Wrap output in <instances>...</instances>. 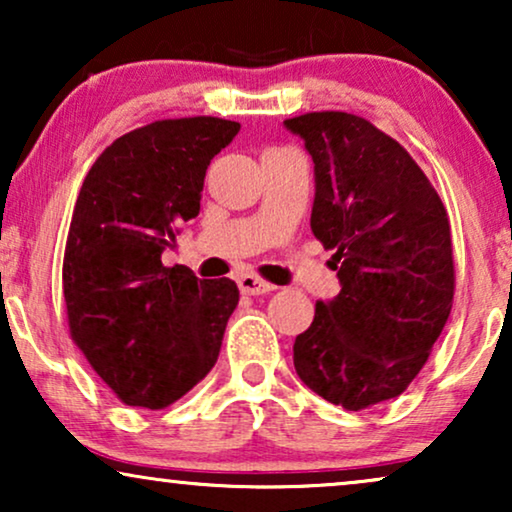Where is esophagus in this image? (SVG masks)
Wrapping results in <instances>:
<instances>
[{
  "mask_svg": "<svg viewBox=\"0 0 512 512\" xmlns=\"http://www.w3.org/2000/svg\"><path fill=\"white\" fill-rule=\"evenodd\" d=\"M237 286H240V291L244 293V296H263V293L275 291V286L263 282V279L256 275H242L240 279H237Z\"/></svg>",
  "mask_w": 512,
  "mask_h": 512,
  "instance_id": "obj_1",
  "label": "esophagus"
}]
</instances>
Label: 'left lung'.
<instances>
[{"instance_id": "left-lung-1", "label": "left lung", "mask_w": 512, "mask_h": 512, "mask_svg": "<svg viewBox=\"0 0 512 512\" xmlns=\"http://www.w3.org/2000/svg\"><path fill=\"white\" fill-rule=\"evenodd\" d=\"M284 128L312 156L310 226L340 279L293 366L328 403L363 410L408 389L450 319V221L410 153L366 118L314 111Z\"/></svg>"}]
</instances>
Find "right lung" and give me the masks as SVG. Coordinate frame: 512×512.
I'll return each instance as SVG.
<instances>
[{"label":"right lung","instance_id":"right-lung-1","mask_svg":"<svg viewBox=\"0 0 512 512\" xmlns=\"http://www.w3.org/2000/svg\"><path fill=\"white\" fill-rule=\"evenodd\" d=\"M237 132L212 116L156 121L118 137L83 179L62 265L69 331L135 408L174 403L219 359L237 284L160 258L200 214L207 165Z\"/></svg>","mask_w":512,"mask_h":512}]
</instances>
